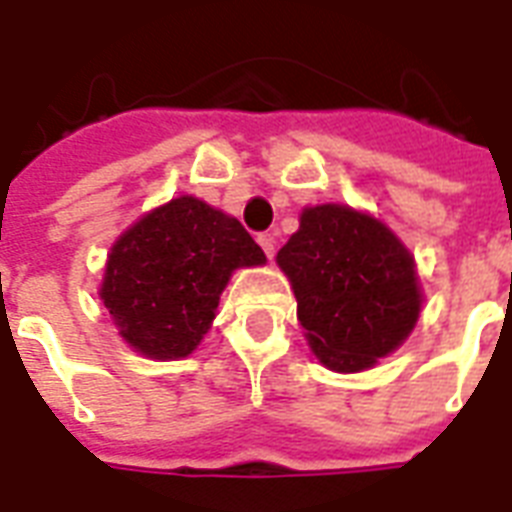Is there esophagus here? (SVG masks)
I'll list each match as a JSON object with an SVG mask.
<instances>
[{"instance_id":"esophagus-1","label":"esophagus","mask_w":512,"mask_h":512,"mask_svg":"<svg viewBox=\"0 0 512 512\" xmlns=\"http://www.w3.org/2000/svg\"><path fill=\"white\" fill-rule=\"evenodd\" d=\"M257 244L263 247L265 255L273 257V252H276V239H273L271 233H260V236H257Z\"/></svg>"}]
</instances>
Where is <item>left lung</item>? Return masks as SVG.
<instances>
[{"label":"left lung","instance_id":"left-lung-1","mask_svg":"<svg viewBox=\"0 0 512 512\" xmlns=\"http://www.w3.org/2000/svg\"><path fill=\"white\" fill-rule=\"evenodd\" d=\"M276 263L292 284L308 346L335 373L373 368L419 322L416 260L373 214L306 206Z\"/></svg>","mask_w":512,"mask_h":512}]
</instances>
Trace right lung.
Returning <instances> with one entry per match:
<instances>
[{
  "mask_svg": "<svg viewBox=\"0 0 512 512\" xmlns=\"http://www.w3.org/2000/svg\"><path fill=\"white\" fill-rule=\"evenodd\" d=\"M263 263V249L236 217L179 195L117 236L99 298L131 349L182 360L209 333L233 271Z\"/></svg>",
  "mask_w": 512,
  "mask_h": 512,
  "instance_id": "right-lung-1",
  "label": "right lung"
}]
</instances>
